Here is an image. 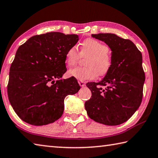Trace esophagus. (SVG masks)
I'll use <instances>...</instances> for the list:
<instances>
[{"instance_id": "1", "label": "esophagus", "mask_w": 158, "mask_h": 158, "mask_svg": "<svg viewBox=\"0 0 158 158\" xmlns=\"http://www.w3.org/2000/svg\"><path fill=\"white\" fill-rule=\"evenodd\" d=\"M78 83H79V84L80 86L84 87V86H85V81H78Z\"/></svg>"}]
</instances>
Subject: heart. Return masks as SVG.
Segmentation results:
<instances>
[{"mask_svg": "<svg viewBox=\"0 0 158 158\" xmlns=\"http://www.w3.org/2000/svg\"><path fill=\"white\" fill-rule=\"evenodd\" d=\"M109 48L103 43L93 39H87L81 43L79 52L72 46L65 53V61L68 66H73L80 58H85V67H76L68 72V76L80 81L90 80L97 76L104 77L110 73L113 61L108 53Z\"/></svg>", "mask_w": 158, "mask_h": 158, "instance_id": "b5f03b06", "label": "heart"}]
</instances>
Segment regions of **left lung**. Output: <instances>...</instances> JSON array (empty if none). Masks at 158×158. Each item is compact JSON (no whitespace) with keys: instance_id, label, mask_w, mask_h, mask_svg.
Segmentation results:
<instances>
[{"instance_id":"1","label":"left lung","mask_w":158,"mask_h":158,"mask_svg":"<svg viewBox=\"0 0 158 158\" xmlns=\"http://www.w3.org/2000/svg\"><path fill=\"white\" fill-rule=\"evenodd\" d=\"M112 50L113 68L99 82H88L91 98L85 102L90 119L116 126L127 122L141 104L145 73L142 53L129 39L114 34H92Z\"/></svg>"}]
</instances>
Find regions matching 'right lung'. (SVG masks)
<instances>
[{
	"instance_id": "obj_1",
	"label": "right lung",
	"mask_w": 158,
	"mask_h": 158,
	"mask_svg": "<svg viewBox=\"0 0 158 158\" xmlns=\"http://www.w3.org/2000/svg\"><path fill=\"white\" fill-rule=\"evenodd\" d=\"M78 40L77 34L54 31L31 36L20 45L10 67L7 94L23 121L42 126L61 117L65 97L81 88L74 77L61 79L67 71L65 53Z\"/></svg>"
}]
</instances>
